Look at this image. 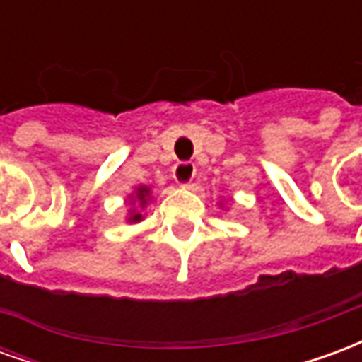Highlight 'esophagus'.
I'll return each mask as SVG.
<instances>
[{"label": "esophagus", "mask_w": 362, "mask_h": 362, "mask_svg": "<svg viewBox=\"0 0 362 362\" xmlns=\"http://www.w3.org/2000/svg\"><path fill=\"white\" fill-rule=\"evenodd\" d=\"M194 176H196V165L194 163H176L174 165L173 178L182 188H188L192 180H194Z\"/></svg>", "instance_id": "esophagus-1"}]
</instances>
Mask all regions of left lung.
Listing matches in <instances>:
<instances>
[{
    "mask_svg": "<svg viewBox=\"0 0 362 362\" xmlns=\"http://www.w3.org/2000/svg\"><path fill=\"white\" fill-rule=\"evenodd\" d=\"M219 205H221V207H223V204H219Z\"/></svg>",
    "mask_w": 362,
    "mask_h": 362,
    "instance_id": "left-lung-1",
    "label": "left lung"
}]
</instances>
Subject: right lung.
<instances>
[{"label": "right lung", "instance_id": "right-lung-1", "mask_svg": "<svg viewBox=\"0 0 362 362\" xmlns=\"http://www.w3.org/2000/svg\"><path fill=\"white\" fill-rule=\"evenodd\" d=\"M127 199H129V209H127V215H126V221L132 225V223H139V221H143V209L149 205V202L153 199V196H151V188L149 186H137V188H134V192L127 196Z\"/></svg>", "mask_w": 362, "mask_h": 362}]
</instances>
